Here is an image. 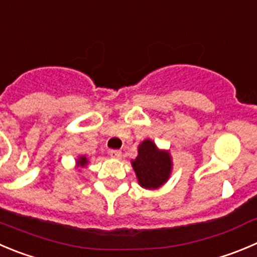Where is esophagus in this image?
<instances>
[{
  "instance_id": "obj_1",
  "label": "esophagus",
  "mask_w": 257,
  "mask_h": 257,
  "mask_svg": "<svg viewBox=\"0 0 257 257\" xmlns=\"http://www.w3.org/2000/svg\"><path fill=\"white\" fill-rule=\"evenodd\" d=\"M108 154H109V156L113 159H121V156H122V153L118 150H109Z\"/></svg>"
}]
</instances>
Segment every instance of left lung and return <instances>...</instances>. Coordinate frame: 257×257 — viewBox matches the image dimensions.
Listing matches in <instances>:
<instances>
[{"mask_svg":"<svg viewBox=\"0 0 257 257\" xmlns=\"http://www.w3.org/2000/svg\"><path fill=\"white\" fill-rule=\"evenodd\" d=\"M139 184L146 189H158L167 183L173 163L169 151L159 150L151 140H144L139 146V155L131 161Z\"/></svg>","mask_w":257,"mask_h":257,"instance_id":"left-lung-1","label":"left lung"}]
</instances>
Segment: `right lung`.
Segmentation results:
<instances>
[{"label": "right lung", "instance_id": "1", "mask_svg": "<svg viewBox=\"0 0 257 257\" xmlns=\"http://www.w3.org/2000/svg\"><path fill=\"white\" fill-rule=\"evenodd\" d=\"M87 163H88V159L85 158V156H79V159L77 160L78 167H84V165H87Z\"/></svg>", "mask_w": 257, "mask_h": 257}]
</instances>
